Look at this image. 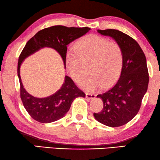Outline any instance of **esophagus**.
<instances>
[{
	"label": "esophagus",
	"mask_w": 160,
	"mask_h": 160,
	"mask_svg": "<svg viewBox=\"0 0 160 160\" xmlns=\"http://www.w3.org/2000/svg\"><path fill=\"white\" fill-rule=\"evenodd\" d=\"M86 97L88 99H93L96 97V95L93 93H86Z\"/></svg>",
	"instance_id": "1"
}]
</instances>
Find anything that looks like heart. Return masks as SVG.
I'll return each instance as SVG.
<instances>
[{"instance_id":"1","label":"heart","mask_w":160,"mask_h":160,"mask_svg":"<svg viewBox=\"0 0 160 160\" xmlns=\"http://www.w3.org/2000/svg\"><path fill=\"white\" fill-rule=\"evenodd\" d=\"M75 51L67 52L65 64L68 74L76 82L82 75V62L90 60V74L79 82L83 88L93 91L102 86L104 88L111 86L118 79L123 64V52L116 42L88 35L77 42Z\"/></svg>"}]
</instances>
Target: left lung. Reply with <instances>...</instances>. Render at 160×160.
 Listing matches in <instances>:
<instances>
[{"mask_svg":"<svg viewBox=\"0 0 160 160\" xmlns=\"http://www.w3.org/2000/svg\"><path fill=\"white\" fill-rule=\"evenodd\" d=\"M98 32L111 37L121 47L123 64L118 82L110 89L97 96L103 101V107L93 116L107 126H122L137 115L148 90L149 74L146 57L137 42L121 31L107 29L98 30Z\"/></svg>","mask_w":160,"mask_h":160,"instance_id":"8db88e82","label":"left lung"}]
</instances>
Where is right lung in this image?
I'll return each instance as SVG.
<instances>
[{
    "label": "right lung",
    "mask_w": 160,
    "mask_h": 160,
    "mask_svg": "<svg viewBox=\"0 0 160 160\" xmlns=\"http://www.w3.org/2000/svg\"><path fill=\"white\" fill-rule=\"evenodd\" d=\"M89 28H68L54 25L44 28L36 33L26 43L18 59V75L20 86V98L29 115L36 121L49 123L62 118L69 111L73 101L77 97H85L84 92L79 89L73 80L65 76L64 82L59 91L46 98H36L29 94L21 82L20 68L26 57L43 48H53L59 52L65 64L67 44L85 35Z\"/></svg>",
    "instance_id": "1"
}]
</instances>
